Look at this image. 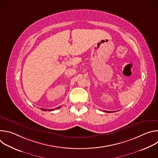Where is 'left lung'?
Returning a JSON list of instances; mask_svg holds the SVG:
<instances>
[{"instance_id": "8db88e82", "label": "left lung", "mask_w": 158, "mask_h": 158, "mask_svg": "<svg viewBox=\"0 0 158 158\" xmlns=\"http://www.w3.org/2000/svg\"><path fill=\"white\" fill-rule=\"evenodd\" d=\"M104 111H105L106 112H113L112 111H106V110H104Z\"/></svg>"}]
</instances>
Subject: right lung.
Masks as SVG:
<instances>
[{
	"mask_svg": "<svg viewBox=\"0 0 158 158\" xmlns=\"http://www.w3.org/2000/svg\"><path fill=\"white\" fill-rule=\"evenodd\" d=\"M59 108H60V107H57V108H56V109H59ZM41 110H47V109H42V108H41ZM48 110H49V111H51V110H54V109H48Z\"/></svg>",
	"mask_w": 158,
	"mask_h": 158,
	"instance_id": "obj_1",
	"label": "right lung"
}]
</instances>
